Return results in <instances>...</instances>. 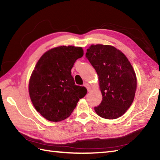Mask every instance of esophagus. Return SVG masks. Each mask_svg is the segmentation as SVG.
<instances>
[{
    "label": "esophagus",
    "instance_id": "obj_1",
    "mask_svg": "<svg viewBox=\"0 0 160 160\" xmlns=\"http://www.w3.org/2000/svg\"><path fill=\"white\" fill-rule=\"evenodd\" d=\"M84 87H85L86 88H87V91H91V86H90V84H88V83H85V84H84Z\"/></svg>",
    "mask_w": 160,
    "mask_h": 160
}]
</instances>
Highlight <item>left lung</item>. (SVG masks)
Masks as SVG:
<instances>
[{"mask_svg": "<svg viewBox=\"0 0 160 160\" xmlns=\"http://www.w3.org/2000/svg\"><path fill=\"white\" fill-rule=\"evenodd\" d=\"M86 57L99 76L102 101L95 107L98 116L105 119L122 116L132 105L137 89V77L123 52L110 45L92 44Z\"/></svg>", "mask_w": 160, "mask_h": 160, "instance_id": "obj_1", "label": "left lung"}]
</instances>
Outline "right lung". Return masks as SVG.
Returning a JSON list of instances; mask_svg holds the SVG:
<instances>
[{"mask_svg":"<svg viewBox=\"0 0 160 160\" xmlns=\"http://www.w3.org/2000/svg\"><path fill=\"white\" fill-rule=\"evenodd\" d=\"M83 55L81 47L61 46L47 51L36 63L30 79L29 94L36 111L47 120L66 119L87 95L85 87L75 84L71 72Z\"/></svg>","mask_w":160,"mask_h":160,"instance_id":"1","label":"right lung"}]
</instances>
